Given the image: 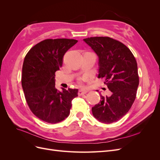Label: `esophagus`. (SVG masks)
<instances>
[{
    "label": "esophagus",
    "instance_id": "1",
    "mask_svg": "<svg viewBox=\"0 0 160 160\" xmlns=\"http://www.w3.org/2000/svg\"><path fill=\"white\" fill-rule=\"evenodd\" d=\"M88 90L80 89V90H79V91H78V95H82L87 93H88Z\"/></svg>",
    "mask_w": 160,
    "mask_h": 160
}]
</instances>
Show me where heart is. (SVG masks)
Masks as SVG:
<instances>
[{
  "instance_id": "obj_1",
  "label": "heart",
  "mask_w": 160,
  "mask_h": 160,
  "mask_svg": "<svg viewBox=\"0 0 160 160\" xmlns=\"http://www.w3.org/2000/svg\"><path fill=\"white\" fill-rule=\"evenodd\" d=\"M83 80H84V78H81V79H79V83H83Z\"/></svg>"
}]
</instances>
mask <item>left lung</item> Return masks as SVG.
<instances>
[{
    "mask_svg": "<svg viewBox=\"0 0 160 160\" xmlns=\"http://www.w3.org/2000/svg\"><path fill=\"white\" fill-rule=\"evenodd\" d=\"M99 57V78L111 91L109 97L101 95L92 113L99 122L111 123L126 114L136 98L139 85L138 64L133 53L119 41L108 37L84 38Z\"/></svg>",
    "mask_w": 160,
    "mask_h": 160,
    "instance_id": "obj_1",
    "label": "left lung"
}]
</instances>
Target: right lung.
<instances>
[{"mask_svg": "<svg viewBox=\"0 0 160 160\" xmlns=\"http://www.w3.org/2000/svg\"><path fill=\"white\" fill-rule=\"evenodd\" d=\"M78 42L69 38H48L33 46L25 57L21 83L32 113L49 123L64 120L70 113L71 101L78 89L55 88V72L62 67L65 52Z\"/></svg>", "mask_w": 160, "mask_h": 160, "instance_id": "obj_1", "label": "right lung"}]
</instances>
